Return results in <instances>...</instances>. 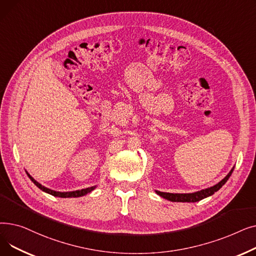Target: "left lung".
<instances>
[{
    "instance_id": "8db88e82",
    "label": "left lung",
    "mask_w": 256,
    "mask_h": 256,
    "mask_svg": "<svg viewBox=\"0 0 256 256\" xmlns=\"http://www.w3.org/2000/svg\"><path fill=\"white\" fill-rule=\"evenodd\" d=\"M234 169V167H232V169L230 171V173H228L227 176L221 182H219L217 184H214L210 188H208V189H204V190H201V191L194 192V193H184V194L167 193V192H160V191H156V193L158 195H160V197H163L169 201H172V202H197V201H200L208 196H212L214 192L220 190L222 186L228 180V178H230Z\"/></svg>"
}]
</instances>
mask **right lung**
I'll return each instance as SVG.
<instances>
[{
    "label": "right lung",
    "instance_id": "1",
    "mask_svg": "<svg viewBox=\"0 0 256 256\" xmlns=\"http://www.w3.org/2000/svg\"><path fill=\"white\" fill-rule=\"evenodd\" d=\"M26 176H29V178L39 188L40 190L48 193V194H50L52 196L55 197H61V198H70V197H80V196H84L90 192H92L94 189H96V186H89V188H86V189H82V190H76V191H72V192H58V191H54V190H50L48 189V188L42 186V184H39L38 182H36L30 174L26 172Z\"/></svg>",
    "mask_w": 256,
    "mask_h": 256
}]
</instances>
